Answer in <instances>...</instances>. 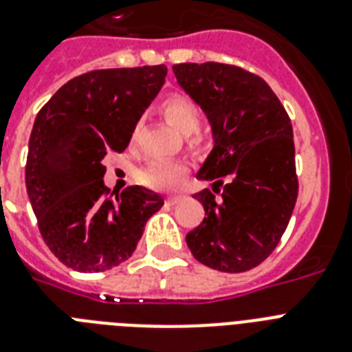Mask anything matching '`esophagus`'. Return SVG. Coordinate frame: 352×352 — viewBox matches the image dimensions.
Masks as SVG:
<instances>
[{
	"mask_svg": "<svg viewBox=\"0 0 352 352\" xmlns=\"http://www.w3.org/2000/svg\"><path fill=\"white\" fill-rule=\"evenodd\" d=\"M181 195H171V197H168V199H166V203H168V204H177V203H179V201H181Z\"/></svg>",
	"mask_w": 352,
	"mask_h": 352,
	"instance_id": "1",
	"label": "esophagus"
}]
</instances>
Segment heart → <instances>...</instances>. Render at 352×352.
Segmentation results:
<instances>
[{"label": "heart", "mask_w": 352, "mask_h": 352, "mask_svg": "<svg viewBox=\"0 0 352 352\" xmlns=\"http://www.w3.org/2000/svg\"><path fill=\"white\" fill-rule=\"evenodd\" d=\"M162 113L166 120L184 137L197 131L201 124V113L197 106L184 96H170L162 104ZM137 131L138 126H135L133 137L137 135ZM190 144L199 146V137H190ZM186 166L179 160L155 159L138 171V181L142 182L144 186L153 188V190H173L186 177Z\"/></svg>", "instance_id": "obj_1"}]
</instances>
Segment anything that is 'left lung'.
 <instances>
[{
	"mask_svg": "<svg viewBox=\"0 0 352 352\" xmlns=\"http://www.w3.org/2000/svg\"><path fill=\"white\" fill-rule=\"evenodd\" d=\"M173 73L214 138L197 171L212 192L193 195L204 219L188 232V248L214 270L246 272L272 254L298 199L292 124L270 85L245 69L179 63Z\"/></svg>",
	"mask_w": 352,
	"mask_h": 352,
	"instance_id": "obj_1",
	"label": "left lung"
}]
</instances>
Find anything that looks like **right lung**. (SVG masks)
Here are the masks:
<instances>
[{"label":"right lung","instance_id":"add662e5","mask_svg":"<svg viewBox=\"0 0 352 352\" xmlns=\"http://www.w3.org/2000/svg\"><path fill=\"white\" fill-rule=\"evenodd\" d=\"M168 69H100L69 80L36 115L25 184L49 250L76 272H104L137 248L164 199L144 186H104L109 151H124Z\"/></svg>","mask_w":352,"mask_h":352}]
</instances>
